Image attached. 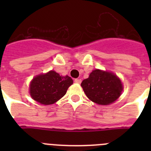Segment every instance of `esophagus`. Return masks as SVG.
Instances as JSON below:
<instances>
[{"label":"esophagus","mask_w":151,"mask_h":151,"mask_svg":"<svg viewBox=\"0 0 151 151\" xmlns=\"http://www.w3.org/2000/svg\"><path fill=\"white\" fill-rule=\"evenodd\" d=\"M74 82H75V83L80 84L81 82H82V80L80 79V78H76V79L74 80Z\"/></svg>","instance_id":"obj_1"}]
</instances>
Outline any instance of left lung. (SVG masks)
<instances>
[{"instance_id":"8db88e82","label":"left lung","mask_w":151,"mask_h":151,"mask_svg":"<svg viewBox=\"0 0 151 151\" xmlns=\"http://www.w3.org/2000/svg\"><path fill=\"white\" fill-rule=\"evenodd\" d=\"M89 99L101 105H108L120 96L122 85L120 79L111 73L94 69L81 84Z\"/></svg>"}]
</instances>
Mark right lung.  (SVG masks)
<instances>
[{
    "label": "right lung",
    "instance_id": "1",
    "mask_svg": "<svg viewBox=\"0 0 151 151\" xmlns=\"http://www.w3.org/2000/svg\"><path fill=\"white\" fill-rule=\"evenodd\" d=\"M73 81L68 76H61L54 71L39 75L31 82L30 94L41 104H53L66 93Z\"/></svg>",
    "mask_w": 151,
    "mask_h": 151
}]
</instances>
